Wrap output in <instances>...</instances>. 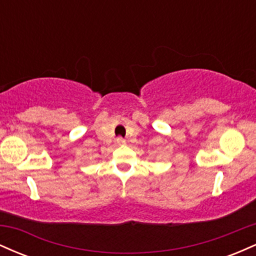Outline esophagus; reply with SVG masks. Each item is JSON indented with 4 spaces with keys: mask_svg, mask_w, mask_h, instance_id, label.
<instances>
[{
    "mask_svg": "<svg viewBox=\"0 0 256 256\" xmlns=\"http://www.w3.org/2000/svg\"><path fill=\"white\" fill-rule=\"evenodd\" d=\"M116 144H118V146H125L126 144V140H124V138L118 137V138H116Z\"/></svg>",
    "mask_w": 256,
    "mask_h": 256,
    "instance_id": "obj_1",
    "label": "esophagus"
}]
</instances>
